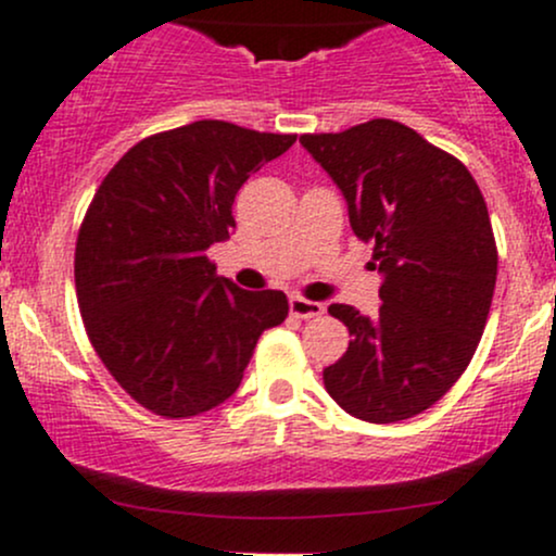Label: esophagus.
Wrapping results in <instances>:
<instances>
[{
    "label": "esophagus",
    "instance_id": "esophagus-1",
    "mask_svg": "<svg viewBox=\"0 0 556 556\" xmlns=\"http://www.w3.org/2000/svg\"><path fill=\"white\" fill-rule=\"evenodd\" d=\"M290 314H293V317H298V319L323 317L325 303L308 301V298H303V295H293V298H290Z\"/></svg>",
    "mask_w": 556,
    "mask_h": 556
}]
</instances>
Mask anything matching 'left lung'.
I'll list each match as a JSON object with an SVG mask.
<instances>
[{
	"mask_svg": "<svg viewBox=\"0 0 556 556\" xmlns=\"http://www.w3.org/2000/svg\"><path fill=\"white\" fill-rule=\"evenodd\" d=\"M301 143L343 191L383 274L378 317L327 308L352 336L325 367L327 394L367 424L418 416L464 376L488 323L498 250L482 191L464 162L394 119Z\"/></svg>",
	"mask_w": 556,
	"mask_h": 556,
	"instance_id": "8db88e82",
	"label": "left lung"
}]
</instances>
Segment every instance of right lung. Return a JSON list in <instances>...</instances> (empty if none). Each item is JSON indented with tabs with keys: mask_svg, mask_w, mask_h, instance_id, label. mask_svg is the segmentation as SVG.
Here are the masks:
<instances>
[{
	"mask_svg": "<svg viewBox=\"0 0 556 556\" xmlns=\"http://www.w3.org/2000/svg\"><path fill=\"white\" fill-rule=\"evenodd\" d=\"M293 143L191 122L138 140L98 186L74 253L81 323L114 381L154 416L191 418L229 400L261 332L288 317L285 293L237 288L207 250L237 226L244 180Z\"/></svg>",
	"mask_w": 556,
	"mask_h": 556,
	"instance_id": "right-lung-1",
	"label": "right lung"
}]
</instances>
